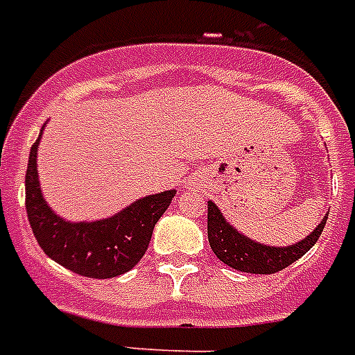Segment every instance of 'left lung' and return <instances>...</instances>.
I'll use <instances>...</instances> for the list:
<instances>
[{
    "mask_svg": "<svg viewBox=\"0 0 355 355\" xmlns=\"http://www.w3.org/2000/svg\"><path fill=\"white\" fill-rule=\"evenodd\" d=\"M326 219H328V214L322 217V221L317 225L313 232L308 234L295 245L270 247L237 232L225 219L216 202L208 200V241L214 254L228 267L241 270V272H252V275H275L278 270L295 263L313 247L324 230Z\"/></svg>",
    "mask_w": 355,
    "mask_h": 355,
    "instance_id": "obj_1",
    "label": "left lung"
}]
</instances>
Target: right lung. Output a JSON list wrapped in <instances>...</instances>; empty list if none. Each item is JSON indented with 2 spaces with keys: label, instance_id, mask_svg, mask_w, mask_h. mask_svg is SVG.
Listing matches in <instances>:
<instances>
[{
  "label": "right lung",
  "instance_id": "1",
  "mask_svg": "<svg viewBox=\"0 0 355 355\" xmlns=\"http://www.w3.org/2000/svg\"><path fill=\"white\" fill-rule=\"evenodd\" d=\"M40 136L31 147L25 173V208L38 245L53 261L80 276L114 278L125 275L144 258L155 225L177 191L147 195L99 221H66L49 208L42 195L36 169Z\"/></svg>",
  "mask_w": 355,
  "mask_h": 355
}]
</instances>
